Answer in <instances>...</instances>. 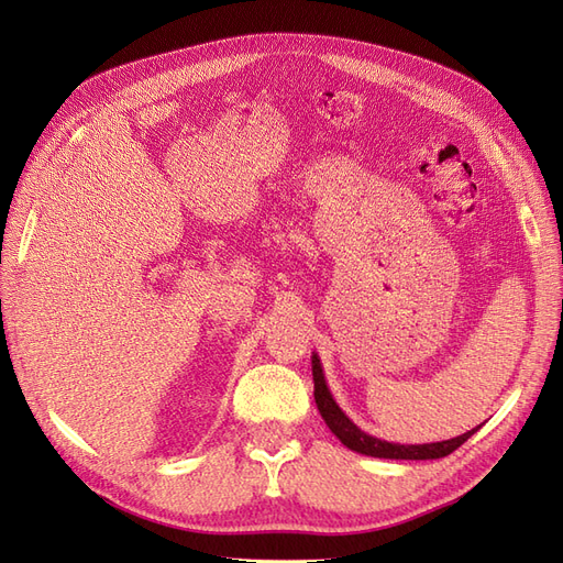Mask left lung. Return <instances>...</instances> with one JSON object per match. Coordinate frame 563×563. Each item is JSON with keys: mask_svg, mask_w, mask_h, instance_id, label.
<instances>
[{"mask_svg": "<svg viewBox=\"0 0 563 563\" xmlns=\"http://www.w3.org/2000/svg\"><path fill=\"white\" fill-rule=\"evenodd\" d=\"M312 378H314V401L323 422L329 424V430L343 441L350 451H356L362 455L387 457V460H437L453 453L457 446H463L465 441L482 428L479 424V428H474L465 434L446 439V441H434V444H391V441H383L378 437L366 434L345 416L343 408L335 404L331 389L327 385V378H323V368L317 354H312Z\"/></svg>", "mask_w": 563, "mask_h": 563, "instance_id": "obj_1", "label": "left lung"}]
</instances>
